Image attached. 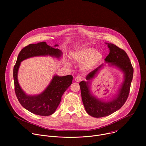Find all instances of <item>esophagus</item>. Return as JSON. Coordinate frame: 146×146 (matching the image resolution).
<instances>
[{"label": "esophagus", "mask_w": 146, "mask_h": 146, "mask_svg": "<svg viewBox=\"0 0 146 146\" xmlns=\"http://www.w3.org/2000/svg\"><path fill=\"white\" fill-rule=\"evenodd\" d=\"M74 80L76 82H80V81H81L82 80V78H81V76H77L76 77H75Z\"/></svg>", "instance_id": "34e87169"}]
</instances>
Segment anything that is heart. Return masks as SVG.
<instances>
[{
    "instance_id": "b5f03b06",
    "label": "heart",
    "mask_w": 146,
    "mask_h": 146,
    "mask_svg": "<svg viewBox=\"0 0 146 146\" xmlns=\"http://www.w3.org/2000/svg\"><path fill=\"white\" fill-rule=\"evenodd\" d=\"M71 58L77 63H81V69L90 70L95 68L103 58L102 53L91 47H81L70 54Z\"/></svg>"
}]
</instances>
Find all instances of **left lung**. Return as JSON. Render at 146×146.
I'll use <instances>...</instances> for the list:
<instances>
[{
  "label": "left lung",
  "instance_id": "1",
  "mask_svg": "<svg viewBox=\"0 0 146 146\" xmlns=\"http://www.w3.org/2000/svg\"><path fill=\"white\" fill-rule=\"evenodd\" d=\"M108 44L110 52L105 60L121 69L124 73L125 80L117 96L113 100L108 102H102L90 94L88 86L89 81H82L79 83L82 100L86 110L90 115L95 118L109 115L119 110L124 105L129 96L133 78V68L127 52L113 44ZM101 66L88 74L86 79L91 80Z\"/></svg>",
  "mask_w": 146,
  "mask_h": 146
}]
</instances>
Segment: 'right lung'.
Listing matches in <instances>:
<instances>
[{"label":"right lung","mask_w":146,"mask_h":146,"mask_svg":"<svg viewBox=\"0 0 146 146\" xmlns=\"http://www.w3.org/2000/svg\"><path fill=\"white\" fill-rule=\"evenodd\" d=\"M61 54L59 49L51 47L43 41L37 44H29L21 50L18 54L13 69L15 95L22 106L35 114L42 116L52 114L59 105L62 95L72 84L73 76H55L42 94L36 96H28L21 88L18 82L17 73L21 62L30 57L40 55H50L59 58Z\"/></svg>","instance_id":"right-lung-1"}]
</instances>
